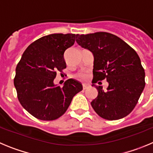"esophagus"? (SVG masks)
<instances>
[{
  "instance_id": "1",
  "label": "esophagus",
  "mask_w": 153,
  "mask_h": 153,
  "mask_svg": "<svg viewBox=\"0 0 153 153\" xmlns=\"http://www.w3.org/2000/svg\"><path fill=\"white\" fill-rule=\"evenodd\" d=\"M87 88H89V86L88 85H86V84H83V90H86Z\"/></svg>"
}]
</instances>
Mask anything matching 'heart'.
I'll return each mask as SVG.
<instances>
[{
    "label": "heart",
    "instance_id": "obj_1",
    "mask_svg": "<svg viewBox=\"0 0 153 153\" xmlns=\"http://www.w3.org/2000/svg\"><path fill=\"white\" fill-rule=\"evenodd\" d=\"M76 79H78L80 81H86L87 80L89 77V74L86 72H81L76 76Z\"/></svg>",
    "mask_w": 153,
    "mask_h": 153
}]
</instances>
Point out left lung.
Returning a JSON list of instances; mask_svg holds the SVG:
<instances>
[{
  "mask_svg": "<svg viewBox=\"0 0 153 153\" xmlns=\"http://www.w3.org/2000/svg\"><path fill=\"white\" fill-rule=\"evenodd\" d=\"M76 40L93 53V83L105 79L109 83L106 91L93 84L98 96L91 102L92 107L105 120L126 117L137 104L146 84L145 71L137 53L122 39L106 32L78 34Z\"/></svg>",
  "mask_w": 153,
  "mask_h": 153,
  "instance_id": "obj_1",
  "label": "left lung"
}]
</instances>
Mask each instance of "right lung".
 I'll return each instance as SVG.
<instances>
[{"label": "right lung", "instance_id": "add662e5", "mask_svg": "<svg viewBox=\"0 0 153 153\" xmlns=\"http://www.w3.org/2000/svg\"><path fill=\"white\" fill-rule=\"evenodd\" d=\"M78 34L53 33L35 40L16 67L13 83L23 107L41 120H54L65 113L73 97L83 90L78 81L67 79L63 87L53 83L56 72L67 67L64 52Z\"/></svg>", "mask_w": 153, "mask_h": 153}]
</instances>
